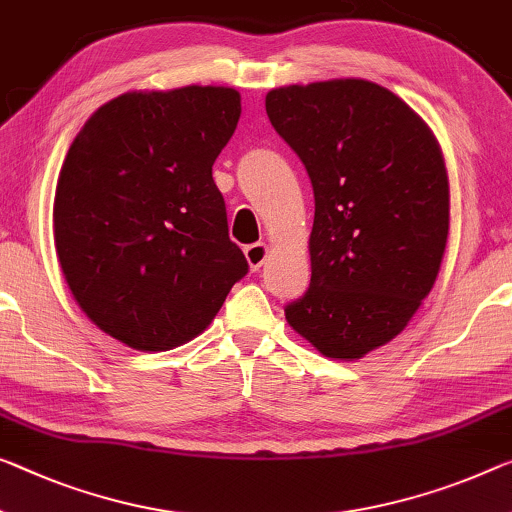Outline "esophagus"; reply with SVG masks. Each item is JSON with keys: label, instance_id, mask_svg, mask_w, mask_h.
Returning a JSON list of instances; mask_svg holds the SVG:
<instances>
[{"label": "esophagus", "instance_id": "34e87169", "mask_svg": "<svg viewBox=\"0 0 512 512\" xmlns=\"http://www.w3.org/2000/svg\"><path fill=\"white\" fill-rule=\"evenodd\" d=\"M245 256H247V263L251 270H261V265L265 263L267 258V245L265 242H254V245H247L245 247Z\"/></svg>", "mask_w": 512, "mask_h": 512}]
</instances>
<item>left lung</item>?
Returning a JSON list of instances; mask_svg holds the SVG:
<instances>
[{
	"label": "left lung",
	"instance_id": "8db88e82",
	"mask_svg": "<svg viewBox=\"0 0 512 512\" xmlns=\"http://www.w3.org/2000/svg\"><path fill=\"white\" fill-rule=\"evenodd\" d=\"M272 128L313 185L311 283L286 306L329 359H361L396 338L426 300L448 238V176L410 105L366 80L272 89Z\"/></svg>",
	"mask_w": 512,
	"mask_h": 512
}]
</instances>
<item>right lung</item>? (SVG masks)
Returning <instances> with one entry per match:
<instances>
[{
    "instance_id": "add662e5",
    "label": "right lung",
    "mask_w": 512,
    "mask_h": 512,
    "mask_svg": "<svg viewBox=\"0 0 512 512\" xmlns=\"http://www.w3.org/2000/svg\"><path fill=\"white\" fill-rule=\"evenodd\" d=\"M240 112L229 86L132 91L70 144L54 245L75 302L116 341L144 352L183 345L249 272L212 180Z\"/></svg>"
}]
</instances>
